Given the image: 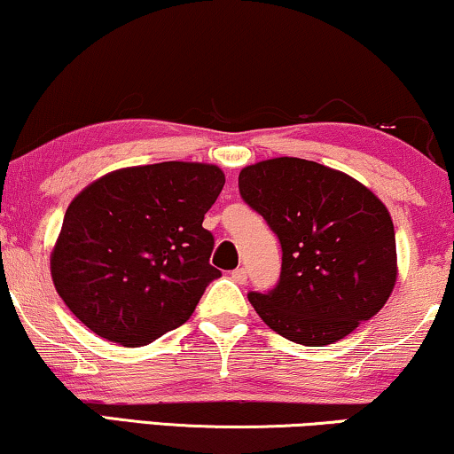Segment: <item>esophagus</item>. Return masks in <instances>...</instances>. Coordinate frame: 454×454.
<instances>
[{"instance_id":"34e87169","label":"esophagus","mask_w":454,"mask_h":454,"mask_svg":"<svg viewBox=\"0 0 454 454\" xmlns=\"http://www.w3.org/2000/svg\"><path fill=\"white\" fill-rule=\"evenodd\" d=\"M231 278L238 285H246L247 283V272H246V269H235L233 272H231Z\"/></svg>"}]
</instances>
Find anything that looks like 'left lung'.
<instances>
[{"instance_id":"left-lung-1","label":"left lung","mask_w":454,"mask_h":454,"mask_svg":"<svg viewBox=\"0 0 454 454\" xmlns=\"http://www.w3.org/2000/svg\"><path fill=\"white\" fill-rule=\"evenodd\" d=\"M239 194L283 250L275 287L247 294L272 331L325 347L380 312L396 281L395 227L365 185L314 160L278 157L241 169Z\"/></svg>"}]
</instances>
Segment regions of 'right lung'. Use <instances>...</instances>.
I'll use <instances>...</instances> for the list:
<instances>
[{
  "label": "right lung",
  "mask_w": 454,
  "mask_h": 454,
  "mask_svg": "<svg viewBox=\"0 0 454 454\" xmlns=\"http://www.w3.org/2000/svg\"><path fill=\"white\" fill-rule=\"evenodd\" d=\"M223 185L216 165L167 160L114 171L80 192L51 254L70 312L123 347L182 326L221 277L202 221Z\"/></svg>",
  "instance_id": "1"
}]
</instances>
